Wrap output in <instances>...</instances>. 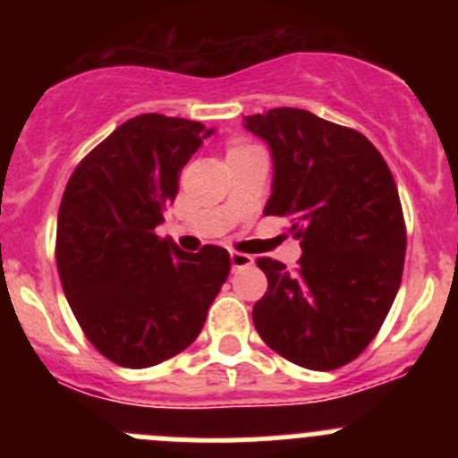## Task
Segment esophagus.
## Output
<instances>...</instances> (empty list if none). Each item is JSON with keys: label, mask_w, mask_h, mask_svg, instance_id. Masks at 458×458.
Listing matches in <instances>:
<instances>
[{"label": "esophagus", "mask_w": 458, "mask_h": 458, "mask_svg": "<svg viewBox=\"0 0 458 458\" xmlns=\"http://www.w3.org/2000/svg\"><path fill=\"white\" fill-rule=\"evenodd\" d=\"M255 263V259L250 255H243V252H237L233 250L230 252V266H233V270H242V267H248Z\"/></svg>", "instance_id": "esophagus-1"}]
</instances>
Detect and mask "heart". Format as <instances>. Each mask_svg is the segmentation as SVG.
<instances>
[{
    "label": "heart",
    "mask_w": 458,
    "mask_h": 458,
    "mask_svg": "<svg viewBox=\"0 0 458 458\" xmlns=\"http://www.w3.org/2000/svg\"><path fill=\"white\" fill-rule=\"evenodd\" d=\"M252 148H255V146H250V143H246V141H239V140L230 141L228 159H230V157H234V155H242V152H246V150H252Z\"/></svg>",
    "instance_id": "b5f03b06"
}]
</instances>
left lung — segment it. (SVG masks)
I'll use <instances>...</instances> for the list:
<instances>
[{"label":"left lung","instance_id":"1","mask_svg":"<svg viewBox=\"0 0 458 458\" xmlns=\"http://www.w3.org/2000/svg\"><path fill=\"white\" fill-rule=\"evenodd\" d=\"M243 126L275 161L263 215L290 216L297 270L257 259L267 290L252 308L263 341L308 370H336L381 330L401 285L405 221L381 152L354 128L301 108L250 114Z\"/></svg>","mask_w":458,"mask_h":458}]
</instances>
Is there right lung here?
Here are the masks:
<instances>
[{"instance_id":"1","label":"right lung","mask_w":458,"mask_h":458,"mask_svg":"<svg viewBox=\"0 0 458 458\" xmlns=\"http://www.w3.org/2000/svg\"><path fill=\"white\" fill-rule=\"evenodd\" d=\"M210 132L191 119L140 114L92 148L66 183L55 243L64 294L86 339L122 368L186 350L228 279V250L191 255L155 233Z\"/></svg>"}]
</instances>
